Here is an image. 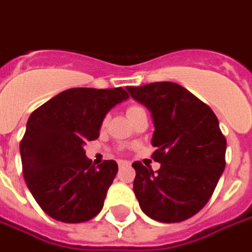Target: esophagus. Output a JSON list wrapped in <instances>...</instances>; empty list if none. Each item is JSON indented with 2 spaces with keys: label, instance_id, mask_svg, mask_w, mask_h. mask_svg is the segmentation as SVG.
I'll return each instance as SVG.
<instances>
[{
  "label": "esophagus",
  "instance_id": "obj_1",
  "mask_svg": "<svg viewBox=\"0 0 252 252\" xmlns=\"http://www.w3.org/2000/svg\"><path fill=\"white\" fill-rule=\"evenodd\" d=\"M118 164H119V169H122V167L129 166V162H126V160H119V162H118Z\"/></svg>",
  "mask_w": 252,
  "mask_h": 252
}]
</instances>
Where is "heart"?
<instances>
[{"instance_id":"1","label":"heart","mask_w":252,"mask_h":252,"mask_svg":"<svg viewBox=\"0 0 252 252\" xmlns=\"http://www.w3.org/2000/svg\"><path fill=\"white\" fill-rule=\"evenodd\" d=\"M141 111H144L143 107H140V105H130L129 108H127V115H129V118L131 119L133 116L137 115L138 112H141ZM105 122H107V119H104L103 125H105Z\"/></svg>"}]
</instances>
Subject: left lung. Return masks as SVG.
I'll return each mask as SVG.
<instances>
[{"instance_id":"1","label":"left lung","mask_w":252,"mask_h":252,"mask_svg":"<svg viewBox=\"0 0 252 252\" xmlns=\"http://www.w3.org/2000/svg\"><path fill=\"white\" fill-rule=\"evenodd\" d=\"M131 97L152 112L154 170L134 162L133 190L144 213L174 223L207 204L225 169L226 138L207 104L174 82L129 86Z\"/></svg>"}]
</instances>
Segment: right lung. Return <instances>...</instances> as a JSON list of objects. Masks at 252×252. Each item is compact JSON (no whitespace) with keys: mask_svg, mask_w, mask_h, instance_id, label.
Listing matches in <instances>:
<instances>
[{"mask_svg":"<svg viewBox=\"0 0 252 252\" xmlns=\"http://www.w3.org/2000/svg\"><path fill=\"white\" fill-rule=\"evenodd\" d=\"M129 93L123 88H72L32 112L20 141L23 177L39 207L56 221L96 217L118 173L115 160L94 167L83 145L96 140L104 116Z\"/></svg>","mask_w":252,"mask_h":252,"instance_id":"right-lung-1","label":"right lung"}]
</instances>
